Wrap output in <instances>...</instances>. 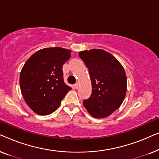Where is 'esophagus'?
Instances as JSON below:
<instances>
[{
	"instance_id": "obj_1",
	"label": "esophagus",
	"mask_w": 159,
	"mask_h": 159,
	"mask_svg": "<svg viewBox=\"0 0 159 159\" xmlns=\"http://www.w3.org/2000/svg\"><path fill=\"white\" fill-rule=\"evenodd\" d=\"M79 85H80L79 82H77V83L75 84V89H78V88H79Z\"/></svg>"
}]
</instances>
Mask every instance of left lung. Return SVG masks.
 Here are the masks:
<instances>
[{
  "label": "left lung",
  "instance_id": "8db88e82",
  "mask_svg": "<svg viewBox=\"0 0 159 159\" xmlns=\"http://www.w3.org/2000/svg\"><path fill=\"white\" fill-rule=\"evenodd\" d=\"M79 56L88 67L92 93L83 105L91 116L104 118L120 107L127 92V76L118 60L102 49L80 51Z\"/></svg>",
  "mask_w": 159,
  "mask_h": 159
}]
</instances>
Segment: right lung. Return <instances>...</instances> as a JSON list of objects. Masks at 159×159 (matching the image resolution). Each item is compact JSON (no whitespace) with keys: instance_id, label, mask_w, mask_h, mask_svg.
I'll list each match as a JSON object with an SVG mask.
<instances>
[{"instance_id":"obj_1","label":"right lung","mask_w":159,"mask_h":159,"mask_svg":"<svg viewBox=\"0 0 159 159\" xmlns=\"http://www.w3.org/2000/svg\"><path fill=\"white\" fill-rule=\"evenodd\" d=\"M71 50L60 47L39 50L25 62L20 73L21 94L29 107L39 115H48L59 107L71 88L64 82L62 67Z\"/></svg>"}]
</instances>
